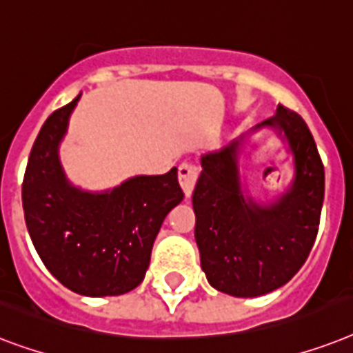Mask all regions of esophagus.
I'll return each instance as SVG.
<instances>
[{"mask_svg": "<svg viewBox=\"0 0 353 353\" xmlns=\"http://www.w3.org/2000/svg\"><path fill=\"white\" fill-rule=\"evenodd\" d=\"M196 179H199V169L190 160H184V162L179 165V182L184 190L185 196H191L193 193V188L196 184Z\"/></svg>", "mask_w": 353, "mask_h": 353, "instance_id": "1", "label": "esophagus"}]
</instances>
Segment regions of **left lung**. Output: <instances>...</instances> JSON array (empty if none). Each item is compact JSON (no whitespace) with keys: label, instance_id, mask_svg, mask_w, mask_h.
Returning a JSON list of instances; mask_svg holds the SVG:
<instances>
[{"label":"left lung","instance_id":"8db88e82","mask_svg":"<svg viewBox=\"0 0 353 353\" xmlns=\"http://www.w3.org/2000/svg\"><path fill=\"white\" fill-rule=\"evenodd\" d=\"M261 125H277L295 157L292 190L277 204L259 208L244 200L239 143L205 154L193 191L202 270L213 288L233 297H256L288 283L314 248L323 210L324 165L306 122L279 105Z\"/></svg>","mask_w":353,"mask_h":353}]
</instances>
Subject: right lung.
Wrapping results in <instances>:
<instances>
[{
    "instance_id": "add662e5",
    "label": "right lung",
    "mask_w": 353,
    "mask_h": 353,
    "mask_svg": "<svg viewBox=\"0 0 353 353\" xmlns=\"http://www.w3.org/2000/svg\"><path fill=\"white\" fill-rule=\"evenodd\" d=\"M78 100L45 120L30 149L21 185L25 222L39 259L63 286L89 297L122 295L145 277L157 233L184 191L176 168L100 194L67 184L58 143Z\"/></svg>"
}]
</instances>
